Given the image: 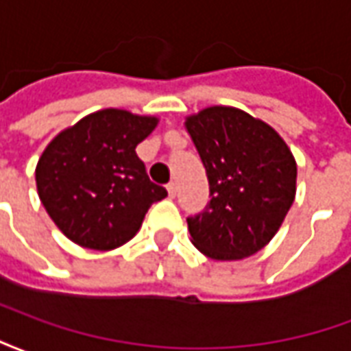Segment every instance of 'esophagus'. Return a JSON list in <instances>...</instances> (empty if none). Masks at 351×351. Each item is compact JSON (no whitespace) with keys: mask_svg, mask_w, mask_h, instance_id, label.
<instances>
[{"mask_svg":"<svg viewBox=\"0 0 351 351\" xmlns=\"http://www.w3.org/2000/svg\"><path fill=\"white\" fill-rule=\"evenodd\" d=\"M167 191H169V197H175V195H176V182H169L167 184Z\"/></svg>","mask_w":351,"mask_h":351,"instance_id":"34e87169","label":"esophagus"}]
</instances>
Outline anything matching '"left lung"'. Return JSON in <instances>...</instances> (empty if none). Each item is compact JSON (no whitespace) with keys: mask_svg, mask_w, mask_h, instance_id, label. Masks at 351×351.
Instances as JSON below:
<instances>
[{"mask_svg":"<svg viewBox=\"0 0 351 351\" xmlns=\"http://www.w3.org/2000/svg\"><path fill=\"white\" fill-rule=\"evenodd\" d=\"M205 165L210 201L188 216L191 243L206 258L233 261L269 244L293 205L297 163L269 123L233 107L186 118Z\"/></svg>","mask_w":351,"mask_h":351,"instance_id":"1","label":"left lung"}]
</instances>
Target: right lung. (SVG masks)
<instances>
[{
	"label": "right lung",
	"instance_id": "right-lung-1",
	"mask_svg": "<svg viewBox=\"0 0 351 351\" xmlns=\"http://www.w3.org/2000/svg\"><path fill=\"white\" fill-rule=\"evenodd\" d=\"M158 125L154 116L105 108L52 138L35 169L43 206L69 241L114 250L131 241L152 203L167 197L135 148Z\"/></svg>",
	"mask_w": 351,
	"mask_h": 351
}]
</instances>
